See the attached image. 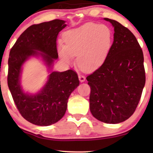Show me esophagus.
Returning <instances> with one entry per match:
<instances>
[{
    "instance_id": "1",
    "label": "esophagus",
    "mask_w": 153,
    "mask_h": 153,
    "mask_svg": "<svg viewBox=\"0 0 153 153\" xmlns=\"http://www.w3.org/2000/svg\"><path fill=\"white\" fill-rule=\"evenodd\" d=\"M79 81H81V82H83V81H85V76H83V75L81 74H79Z\"/></svg>"
}]
</instances>
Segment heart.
Segmentation results:
<instances>
[{
	"mask_svg": "<svg viewBox=\"0 0 153 153\" xmlns=\"http://www.w3.org/2000/svg\"><path fill=\"white\" fill-rule=\"evenodd\" d=\"M113 37L112 30L106 25L86 23L64 33V44L59 42L58 55L67 64L72 63L77 56L76 63L81 70L94 71L105 61Z\"/></svg>",
	"mask_w": 153,
	"mask_h": 153,
	"instance_id": "heart-1",
	"label": "heart"
}]
</instances>
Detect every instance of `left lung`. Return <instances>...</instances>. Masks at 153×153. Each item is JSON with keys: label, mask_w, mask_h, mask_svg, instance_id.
<instances>
[{"label": "left lung", "mask_w": 153, "mask_h": 153, "mask_svg": "<svg viewBox=\"0 0 153 153\" xmlns=\"http://www.w3.org/2000/svg\"><path fill=\"white\" fill-rule=\"evenodd\" d=\"M114 42L104 63L86 77L91 87L90 110L101 122L116 124L135 111L146 83L143 54L137 38L116 21Z\"/></svg>", "instance_id": "8db88e82"}]
</instances>
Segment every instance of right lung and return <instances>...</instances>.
Here are the masks:
<instances>
[{
	"mask_svg": "<svg viewBox=\"0 0 153 153\" xmlns=\"http://www.w3.org/2000/svg\"><path fill=\"white\" fill-rule=\"evenodd\" d=\"M65 22L54 19L32 25L20 35L10 52L7 84L14 104L23 118L39 126L54 124L63 117L69 96L79 84L78 75L72 70L53 72L42 90L30 95L24 93L20 85L22 67L30 56L37 55L48 66L51 65L58 57L56 39L66 26Z\"/></svg>",
	"mask_w": 153,
	"mask_h": 153,
	"instance_id": "add662e5",
	"label": "right lung"
}]
</instances>
